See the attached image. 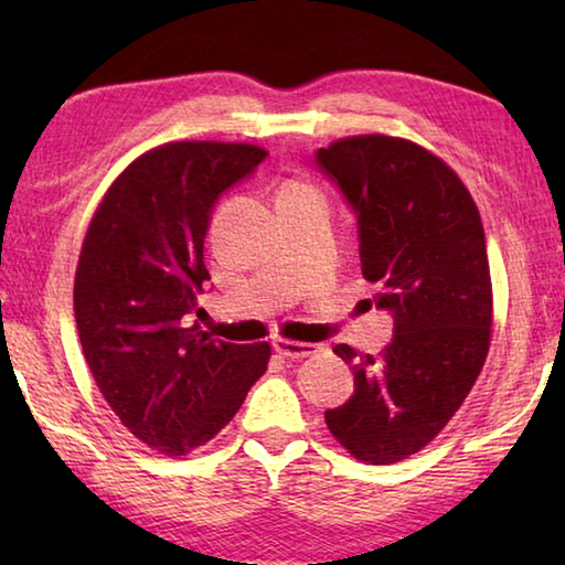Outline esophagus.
I'll return each instance as SVG.
<instances>
[{
	"mask_svg": "<svg viewBox=\"0 0 565 565\" xmlns=\"http://www.w3.org/2000/svg\"><path fill=\"white\" fill-rule=\"evenodd\" d=\"M274 351L279 353L281 359H291V361H299L306 359L313 353L311 343H303V341H289V339H276L274 341Z\"/></svg>",
	"mask_w": 565,
	"mask_h": 565,
	"instance_id": "1",
	"label": "esophagus"
}]
</instances>
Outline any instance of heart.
<instances>
[{"mask_svg":"<svg viewBox=\"0 0 565 565\" xmlns=\"http://www.w3.org/2000/svg\"><path fill=\"white\" fill-rule=\"evenodd\" d=\"M284 189H306L303 184H296V181H291V184H286Z\"/></svg>","mask_w":565,"mask_h":565,"instance_id":"heart-1","label":"heart"}]
</instances>
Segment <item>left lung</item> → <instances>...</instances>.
<instances>
[{
	"instance_id": "1",
	"label": "left lung",
	"mask_w": 565,
	"mask_h": 565,
	"mask_svg": "<svg viewBox=\"0 0 565 565\" xmlns=\"http://www.w3.org/2000/svg\"><path fill=\"white\" fill-rule=\"evenodd\" d=\"M359 216L361 271L394 341L374 356L339 343L356 391L327 411L363 463H396L444 431L491 347L493 289L481 214L461 177L416 141L359 134L317 151Z\"/></svg>"
}]
</instances>
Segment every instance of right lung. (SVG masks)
Here are the masks:
<instances>
[{"mask_svg": "<svg viewBox=\"0 0 565 565\" xmlns=\"http://www.w3.org/2000/svg\"><path fill=\"white\" fill-rule=\"evenodd\" d=\"M266 154L244 141L149 149L111 181L84 236L74 276L84 359L121 424L171 458L212 441L269 366L266 341H218L184 321L209 281L212 206Z\"/></svg>", "mask_w": 565, "mask_h": 565, "instance_id": "obj_1", "label": "right lung"}]
</instances>
